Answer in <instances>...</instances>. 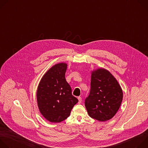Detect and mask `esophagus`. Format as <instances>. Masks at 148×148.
Returning <instances> with one entry per match:
<instances>
[{
    "label": "esophagus",
    "instance_id": "esophagus-1",
    "mask_svg": "<svg viewBox=\"0 0 148 148\" xmlns=\"http://www.w3.org/2000/svg\"><path fill=\"white\" fill-rule=\"evenodd\" d=\"M78 103H81V102H82V98L79 97H78Z\"/></svg>",
    "mask_w": 148,
    "mask_h": 148
}]
</instances>
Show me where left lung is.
Returning <instances> with one entry per match:
<instances>
[{
  "mask_svg": "<svg viewBox=\"0 0 148 148\" xmlns=\"http://www.w3.org/2000/svg\"><path fill=\"white\" fill-rule=\"evenodd\" d=\"M122 98L121 86L108 70L99 69L92 71L90 94L85 99L90 117L99 121L111 119L118 111Z\"/></svg>",
  "mask_w": 148,
  "mask_h": 148,
  "instance_id": "1",
  "label": "left lung"
}]
</instances>
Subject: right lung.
<instances>
[{
    "mask_svg": "<svg viewBox=\"0 0 148 148\" xmlns=\"http://www.w3.org/2000/svg\"><path fill=\"white\" fill-rule=\"evenodd\" d=\"M67 65L59 63L53 66L42 77L37 91L39 110L47 120L58 123L67 119L78 102L72 95L65 74Z\"/></svg>",
    "mask_w": 148,
    "mask_h": 148,
    "instance_id": "right-lung-1",
    "label": "right lung"
}]
</instances>
